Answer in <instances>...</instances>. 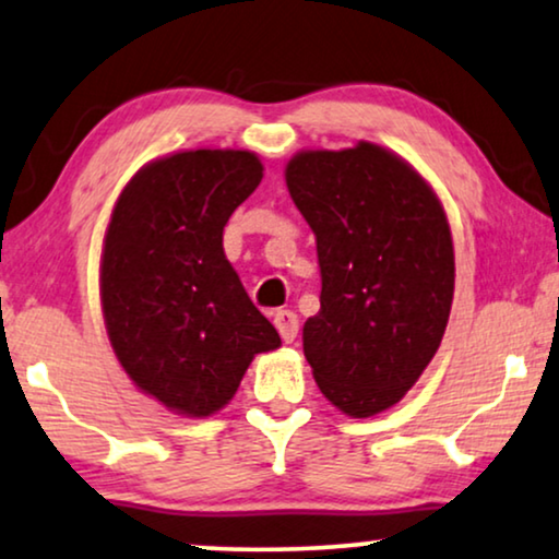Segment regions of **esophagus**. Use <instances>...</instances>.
Instances as JSON below:
<instances>
[{
  "label": "esophagus",
  "mask_w": 559,
  "mask_h": 559,
  "mask_svg": "<svg viewBox=\"0 0 559 559\" xmlns=\"http://www.w3.org/2000/svg\"><path fill=\"white\" fill-rule=\"evenodd\" d=\"M274 325H277V331L285 343H293L297 338V331H300V320H297L293 310H277V316H274Z\"/></svg>",
  "instance_id": "obj_1"
}]
</instances>
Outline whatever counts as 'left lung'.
<instances>
[{
  "label": "left lung",
  "instance_id": "1",
  "mask_svg": "<svg viewBox=\"0 0 559 559\" xmlns=\"http://www.w3.org/2000/svg\"><path fill=\"white\" fill-rule=\"evenodd\" d=\"M285 180L323 277L305 358L335 407L371 417L400 402L440 348L455 287L445 211L402 157L371 142L300 152Z\"/></svg>",
  "mask_w": 559,
  "mask_h": 559
}]
</instances>
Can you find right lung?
<instances>
[{
	"label": "right lung",
	"instance_id": "obj_1",
	"mask_svg": "<svg viewBox=\"0 0 559 559\" xmlns=\"http://www.w3.org/2000/svg\"><path fill=\"white\" fill-rule=\"evenodd\" d=\"M259 182L254 152L190 150L142 167L114 205L106 331L129 379L178 415L218 412L251 358L280 346L224 254V226Z\"/></svg>",
	"mask_w": 559,
	"mask_h": 559
}]
</instances>
